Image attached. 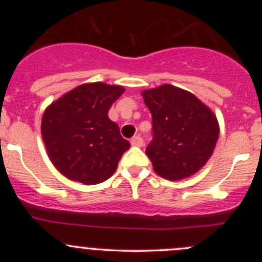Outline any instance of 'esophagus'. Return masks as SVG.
<instances>
[{
	"mask_svg": "<svg viewBox=\"0 0 262 262\" xmlns=\"http://www.w3.org/2000/svg\"><path fill=\"white\" fill-rule=\"evenodd\" d=\"M130 143L133 147H142L144 144V141L141 136H134L133 138L130 139Z\"/></svg>",
	"mask_w": 262,
	"mask_h": 262,
	"instance_id": "1",
	"label": "esophagus"
}]
</instances>
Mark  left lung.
I'll use <instances>...</instances> for the list:
<instances>
[{"label": "left lung", "mask_w": 262, "mask_h": 262, "mask_svg": "<svg viewBox=\"0 0 262 262\" xmlns=\"http://www.w3.org/2000/svg\"><path fill=\"white\" fill-rule=\"evenodd\" d=\"M152 114V141L146 153L156 172L181 180L198 172L212 156L219 137L216 118L196 96L162 84L142 92Z\"/></svg>", "instance_id": "left-lung-1"}]
</instances>
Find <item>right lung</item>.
I'll use <instances>...</instances> for the list:
<instances>
[{
    "label": "right lung",
    "mask_w": 262,
    "mask_h": 262,
    "mask_svg": "<svg viewBox=\"0 0 262 262\" xmlns=\"http://www.w3.org/2000/svg\"><path fill=\"white\" fill-rule=\"evenodd\" d=\"M123 92L102 82L81 84L46 110L41 136L50 161L66 178L94 185L115 172L130 143L107 113Z\"/></svg>",
    "instance_id": "1"
}]
</instances>
